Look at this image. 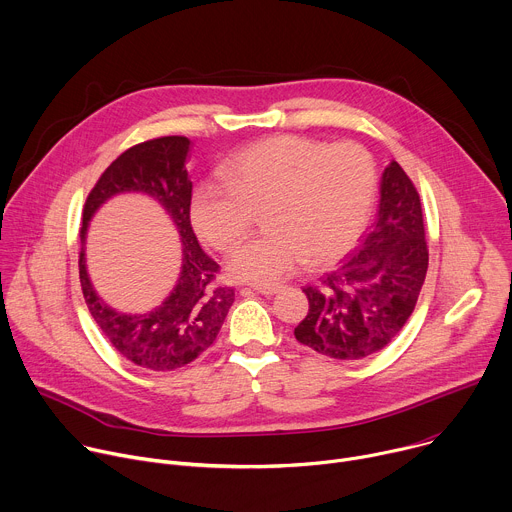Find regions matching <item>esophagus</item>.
Segmentation results:
<instances>
[{
	"instance_id": "34e87169",
	"label": "esophagus",
	"mask_w": 512,
	"mask_h": 512,
	"mask_svg": "<svg viewBox=\"0 0 512 512\" xmlns=\"http://www.w3.org/2000/svg\"><path fill=\"white\" fill-rule=\"evenodd\" d=\"M253 289L257 291V294H263V296H275L283 287L281 285H255Z\"/></svg>"
}]
</instances>
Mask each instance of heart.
<instances>
[{"instance_id":"obj_1","label":"heart","mask_w":512,"mask_h":512,"mask_svg":"<svg viewBox=\"0 0 512 512\" xmlns=\"http://www.w3.org/2000/svg\"><path fill=\"white\" fill-rule=\"evenodd\" d=\"M225 184H200L190 200L194 231L216 251H231L261 212L265 235L237 247L235 279L273 283L302 259L324 265L346 253L369 223L377 168L358 143L273 135L247 145L223 168Z\"/></svg>"}]
</instances>
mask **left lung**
<instances>
[{"label":"left lung","mask_w":512,"mask_h":512,"mask_svg":"<svg viewBox=\"0 0 512 512\" xmlns=\"http://www.w3.org/2000/svg\"><path fill=\"white\" fill-rule=\"evenodd\" d=\"M427 261L419 194L393 160L381 178L371 231L318 287H304L310 312L296 326V340L336 360L383 350L415 310Z\"/></svg>","instance_id":"obj_1"}]
</instances>
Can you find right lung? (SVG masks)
Returning a JSON list of instances; mask_svg holds the SVG:
<instances>
[{"mask_svg": "<svg viewBox=\"0 0 512 512\" xmlns=\"http://www.w3.org/2000/svg\"><path fill=\"white\" fill-rule=\"evenodd\" d=\"M190 139L168 135L133 145L97 180L83 208L79 275L83 296L111 346L141 369L166 373L198 358L221 330L235 289L216 285L218 265L198 245L190 225L192 182L186 172ZM141 191L154 197L181 233L183 269L171 296L145 315H125L107 307L86 273L84 239L92 214L117 193Z\"/></svg>", "mask_w": 512, "mask_h": 512, "instance_id": "right-lung-1", "label": "right lung"}]
</instances>
